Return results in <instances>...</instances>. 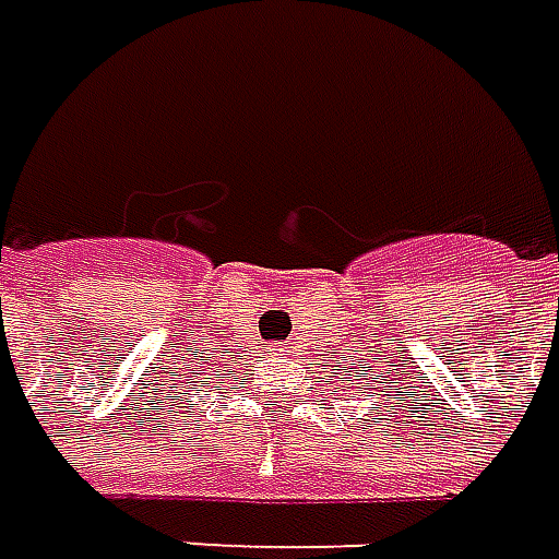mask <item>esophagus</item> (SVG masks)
Returning <instances> with one entry per match:
<instances>
[{"label": "esophagus", "instance_id": "1", "mask_svg": "<svg viewBox=\"0 0 559 559\" xmlns=\"http://www.w3.org/2000/svg\"><path fill=\"white\" fill-rule=\"evenodd\" d=\"M269 350H272V353H278V350H281V347H275V344H272V347H269Z\"/></svg>", "mask_w": 559, "mask_h": 559}]
</instances>
